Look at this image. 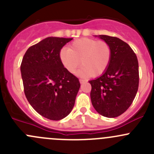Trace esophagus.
<instances>
[{
  "mask_svg": "<svg viewBox=\"0 0 154 154\" xmlns=\"http://www.w3.org/2000/svg\"><path fill=\"white\" fill-rule=\"evenodd\" d=\"M79 82H80V83H81V84H83L84 82H85V80H83V79H79Z\"/></svg>",
  "mask_w": 154,
  "mask_h": 154,
  "instance_id": "34e87169",
  "label": "esophagus"
}]
</instances>
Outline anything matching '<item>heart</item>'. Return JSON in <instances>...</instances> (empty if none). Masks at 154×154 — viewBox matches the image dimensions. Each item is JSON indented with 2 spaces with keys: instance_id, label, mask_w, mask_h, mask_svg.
I'll use <instances>...</instances> for the list:
<instances>
[{
  "instance_id": "1",
  "label": "heart",
  "mask_w": 154,
  "mask_h": 154,
  "mask_svg": "<svg viewBox=\"0 0 154 154\" xmlns=\"http://www.w3.org/2000/svg\"><path fill=\"white\" fill-rule=\"evenodd\" d=\"M112 57V48L106 41L81 38L73 41L69 48H62L59 58L63 67L75 73L81 63L83 66L79 75L83 77L99 76L107 69Z\"/></svg>"
}]
</instances>
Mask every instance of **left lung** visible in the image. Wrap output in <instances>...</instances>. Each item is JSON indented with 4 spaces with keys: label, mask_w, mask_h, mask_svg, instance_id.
<instances>
[{
    "label": "left lung",
    "mask_w": 154,
    "mask_h": 154,
    "mask_svg": "<svg viewBox=\"0 0 154 154\" xmlns=\"http://www.w3.org/2000/svg\"><path fill=\"white\" fill-rule=\"evenodd\" d=\"M100 38L110 45L112 57L104 73L89 81L91 103L101 115L116 118L129 109L138 91V59L131 47L119 38L107 35H100Z\"/></svg>",
    "instance_id": "8db88e82"
}]
</instances>
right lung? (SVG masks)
Instances as JSON below:
<instances>
[{
  "instance_id": "add662e5",
  "label": "right lung",
  "mask_w": 154,
  "mask_h": 154,
  "mask_svg": "<svg viewBox=\"0 0 154 154\" xmlns=\"http://www.w3.org/2000/svg\"><path fill=\"white\" fill-rule=\"evenodd\" d=\"M72 38L47 37L30 46L21 63L25 97L44 118L59 121L67 116L80 88L79 79L60 63L59 53Z\"/></svg>"
}]
</instances>
